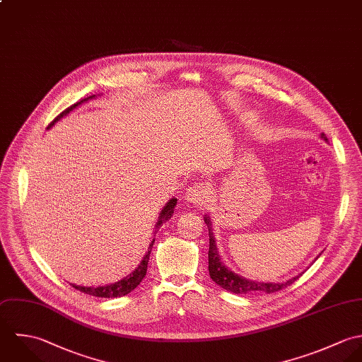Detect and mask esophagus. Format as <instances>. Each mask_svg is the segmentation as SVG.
Masks as SVG:
<instances>
[{"instance_id":"1","label":"esophagus","mask_w":362,"mask_h":362,"mask_svg":"<svg viewBox=\"0 0 362 362\" xmlns=\"http://www.w3.org/2000/svg\"><path fill=\"white\" fill-rule=\"evenodd\" d=\"M211 199V190L206 183H194L186 192V200L194 206H206Z\"/></svg>"}]
</instances>
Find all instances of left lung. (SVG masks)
Segmentation results:
<instances>
[{"instance_id": "obj_1", "label": "left lung", "mask_w": 362, "mask_h": 362, "mask_svg": "<svg viewBox=\"0 0 362 362\" xmlns=\"http://www.w3.org/2000/svg\"><path fill=\"white\" fill-rule=\"evenodd\" d=\"M322 139L327 141L325 134H322ZM204 222L209 226V235H210V249H209V272L210 277L213 279L214 283L221 286L222 288L226 291H230L233 293H252V292H266L272 293L276 291L286 288L291 286L299 276L291 279L286 283H259V281H252L249 279H245L233 272H230L221 260L219 253H218L217 243L213 235V226L210 217L204 216Z\"/></svg>"}]
</instances>
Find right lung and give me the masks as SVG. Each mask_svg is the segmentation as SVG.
<instances>
[{
    "instance_id": "obj_1",
    "label": "right lung",
    "mask_w": 362,
    "mask_h": 362,
    "mask_svg": "<svg viewBox=\"0 0 362 362\" xmlns=\"http://www.w3.org/2000/svg\"><path fill=\"white\" fill-rule=\"evenodd\" d=\"M93 98H95V95L88 96V98L82 99L81 102H76L71 107L66 109L63 113H60V115L50 123V126H49L47 129H50L52 126H54L56 122H59L62 117H64L66 115H69L76 106H79L81 103H83V102H86V100H89V99H93ZM176 203H177V199L173 197V199H170V200L166 203V206L162 209V211H160V214H159V217H158V221H156V223H155L156 230H158V228H159L160 225H163L169 218L172 217ZM156 230H155V232H156ZM153 236H155V235H153ZM153 242H155V238L151 240L149 247H148V252L145 253L143 262L139 264V267H137L132 274H129V276L124 277L123 280H120V281H117V283H113V284L102 286V287H82V286H75V284H71V286H73L74 288L81 291V292H85V293L93 295V296H99V298H120V296H124V295L130 293L133 289H136L139 287V284L143 281V279H144L145 274H146L148 260H149V255H151Z\"/></svg>"
}]
</instances>
